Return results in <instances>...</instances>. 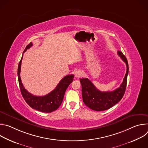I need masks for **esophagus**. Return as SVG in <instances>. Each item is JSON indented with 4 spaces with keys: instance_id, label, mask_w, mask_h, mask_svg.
<instances>
[{
    "instance_id": "34e87169",
    "label": "esophagus",
    "mask_w": 148,
    "mask_h": 148,
    "mask_svg": "<svg viewBox=\"0 0 148 148\" xmlns=\"http://www.w3.org/2000/svg\"><path fill=\"white\" fill-rule=\"evenodd\" d=\"M81 74H82V73H81V71L77 70V71H76L75 72V77L76 78H79V77H81Z\"/></svg>"
}]
</instances>
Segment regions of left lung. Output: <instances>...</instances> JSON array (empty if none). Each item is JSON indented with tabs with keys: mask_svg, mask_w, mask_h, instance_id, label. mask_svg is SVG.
Wrapping results in <instances>:
<instances>
[{
	"mask_svg": "<svg viewBox=\"0 0 148 148\" xmlns=\"http://www.w3.org/2000/svg\"><path fill=\"white\" fill-rule=\"evenodd\" d=\"M118 54L125 62L126 73L122 83L117 89L112 91L102 92L98 90L87 78L79 79L82 86L83 102L92 110L101 111L112 107L120 101L125 94L129 71L128 63L127 59L121 51H118Z\"/></svg>",
	"mask_w": 148,
	"mask_h": 148,
	"instance_id": "8db88e82",
	"label": "left lung"
}]
</instances>
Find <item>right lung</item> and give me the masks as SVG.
I'll return each mask as SVG.
<instances>
[{"mask_svg": "<svg viewBox=\"0 0 148 148\" xmlns=\"http://www.w3.org/2000/svg\"><path fill=\"white\" fill-rule=\"evenodd\" d=\"M32 46L33 44L31 42L30 44L26 46L25 50L23 51V53L27 49H30ZM23 56H22V58H21L18 63L17 76L20 91L23 98L30 107L38 111L46 113L54 111L59 108L60 105L61 104L65 92L70 84L73 82L74 75L71 74L65 76L60 81L54 90L45 96L33 95L29 93L25 88L20 78V74Z\"/></svg>", "mask_w": 148, "mask_h": 148, "instance_id": "right-lung-1", "label": "right lung"}]
</instances>
